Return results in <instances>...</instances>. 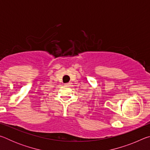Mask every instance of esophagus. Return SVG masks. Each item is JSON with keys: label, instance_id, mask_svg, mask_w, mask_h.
<instances>
[{"label": "esophagus", "instance_id": "obj_1", "mask_svg": "<svg viewBox=\"0 0 150 150\" xmlns=\"http://www.w3.org/2000/svg\"><path fill=\"white\" fill-rule=\"evenodd\" d=\"M65 86H67V87H69V86L71 85V83H65Z\"/></svg>", "mask_w": 150, "mask_h": 150}]
</instances>
